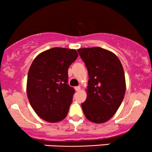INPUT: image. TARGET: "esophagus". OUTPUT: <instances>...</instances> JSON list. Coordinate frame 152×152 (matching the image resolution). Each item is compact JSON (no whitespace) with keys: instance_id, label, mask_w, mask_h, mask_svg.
Returning a JSON list of instances; mask_svg holds the SVG:
<instances>
[{"instance_id":"1","label":"esophagus","mask_w":152,"mask_h":152,"mask_svg":"<svg viewBox=\"0 0 152 152\" xmlns=\"http://www.w3.org/2000/svg\"><path fill=\"white\" fill-rule=\"evenodd\" d=\"M74 88H75V90L76 91H78L81 90V87H80V86H76Z\"/></svg>"}]
</instances>
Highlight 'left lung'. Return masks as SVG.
<instances>
[{"label": "left lung", "instance_id": "1", "mask_svg": "<svg viewBox=\"0 0 152 152\" xmlns=\"http://www.w3.org/2000/svg\"><path fill=\"white\" fill-rule=\"evenodd\" d=\"M78 51L89 77L82 109L90 121L104 123L117 111L124 97L126 81L123 66L114 53L100 47L79 48Z\"/></svg>", "mask_w": 152, "mask_h": 152}]
</instances>
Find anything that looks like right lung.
Wrapping results in <instances>:
<instances>
[{
	"label": "right lung",
	"mask_w": 152,
	"mask_h": 152,
	"mask_svg": "<svg viewBox=\"0 0 152 152\" xmlns=\"http://www.w3.org/2000/svg\"><path fill=\"white\" fill-rule=\"evenodd\" d=\"M75 49L50 48L38 54L28 74V99L36 114L55 123L66 118L75 90L68 84V69L77 58Z\"/></svg>",
	"instance_id": "1"
}]
</instances>
